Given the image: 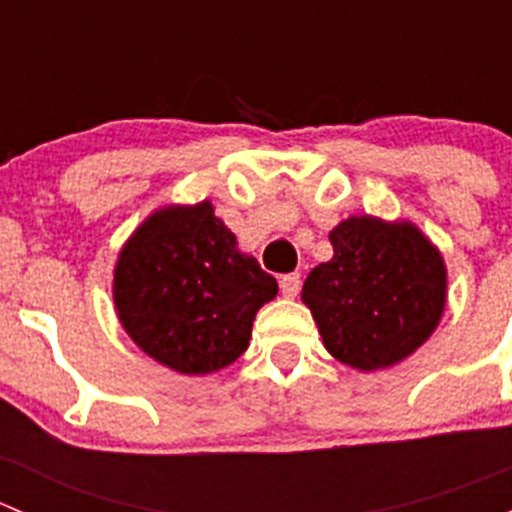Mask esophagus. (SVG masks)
Wrapping results in <instances>:
<instances>
[{
    "label": "esophagus",
    "instance_id": "obj_1",
    "mask_svg": "<svg viewBox=\"0 0 512 512\" xmlns=\"http://www.w3.org/2000/svg\"><path fill=\"white\" fill-rule=\"evenodd\" d=\"M299 287H302V277H299V272H289V275L280 277V289L285 297H297Z\"/></svg>",
    "mask_w": 512,
    "mask_h": 512
}]
</instances>
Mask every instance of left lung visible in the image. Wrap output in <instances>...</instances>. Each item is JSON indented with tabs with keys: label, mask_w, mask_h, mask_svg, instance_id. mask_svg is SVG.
Returning a JSON list of instances; mask_svg holds the SVG:
<instances>
[{
	"label": "left lung",
	"mask_w": 512,
	"mask_h": 512,
	"mask_svg": "<svg viewBox=\"0 0 512 512\" xmlns=\"http://www.w3.org/2000/svg\"><path fill=\"white\" fill-rule=\"evenodd\" d=\"M334 257L314 267L302 299L324 347L361 371L414 354L446 304V267L411 223L349 218L329 232Z\"/></svg>",
	"instance_id": "8db88e82"
}]
</instances>
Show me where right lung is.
Wrapping results in <instances>:
<instances>
[{
	"instance_id": "right-lung-1",
	"label": "right lung",
	"mask_w": 512,
	"mask_h": 512,
	"mask_svg": "<svg viewBox=\"0 0 512 512\" xmlns=\"http://www.w3.org/2000/svg\"><path fill=\"white\" fill-rule=\"evenodd\" d=\"M275 294V277L237 252L235 235L208 200L151 215L113 272V299L128 337L180 374L232 364L250 344L257 309Z\"/></svg>"
}]
</instances>
